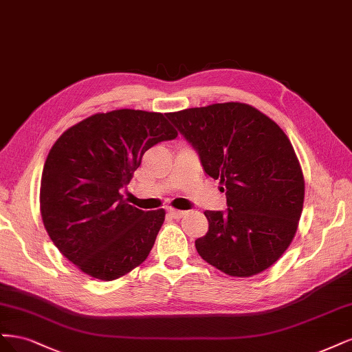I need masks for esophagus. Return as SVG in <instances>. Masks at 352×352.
Returning a JSON list of instances; mask_svg holds the SVG:
<instances>
[{"label":"esophagus","instance_id":"obj_1","mask_svg":"<svg viewBox=\"0 0 352 352\" xmlns=\"http://www.w3.org/2000/svg\"><path fill=\"white\" fill-rule=\"evenodd\" d=\"M168 214L174 219H181L186 214L184 210H177V209H168Z\"/></svg>","mask_w":352,"mask_h":352}]
</instances>
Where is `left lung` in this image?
I'll list each match as a JSON object with an SVG mask.
<instances>
[{
    "mask_svg": "<svg viewBox=\"0 0 352 352\" xmlns=\"http://www.w3.org/2000/svg\"><path fill=\"white\" fill-rule=\"evenodd\" d=\"M219 179L226 212L206 210L209 231L196 240L203 260L223 274L248 278L274 265L298 228L304 177L278 124L241 102L166 114Z\"/></svg>",
    "mask_w": 352,
    "mask_h": 352,
    "instance_id": "left-lung-1",
    "label": "left lung"
}]
</instances>
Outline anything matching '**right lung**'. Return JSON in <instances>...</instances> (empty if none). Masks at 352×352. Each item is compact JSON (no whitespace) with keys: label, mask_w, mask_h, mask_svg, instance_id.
Listing matches in <instances>:
<instances>
[{"label":"right lung","mask_w":352,"mask_h":352,"mask_svg":"<svg viewBox=\"0 0 352 352\" xmlns=\"http://www.w3.org/2000/svg\"><path fill=\"white\" fill-rule=\"evenodd\" d=\"M178 135L161 112H99L65 130L43 165L41 214L61 254L83 274L114 280L142 265L165 221L122 199L147 149Z\"/></svg>","instance_id":"1"}]
</instances>
